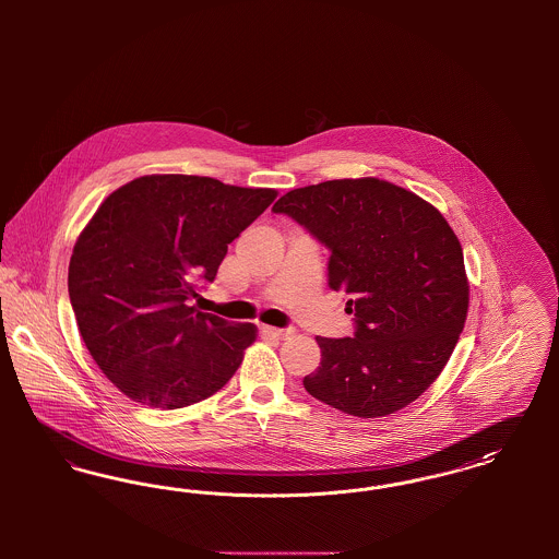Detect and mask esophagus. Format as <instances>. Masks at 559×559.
<instances>
[{"instance_id": "esophagus-1", "label": "esophagus", "mask_w": 559, "mask_h": 559, "mask_svg": "<svg viewBox=\"0 0 559 559\" xmlns=\"http://www.w3.org/2000/svg\"><path fill=\"white\" fill-rule=\"evenodd\" d=\"M260 331H262V335L274 337V340H287L289 335H293L292 329H274V326H267V324H262Z\"/></svg>"}]
</instances>
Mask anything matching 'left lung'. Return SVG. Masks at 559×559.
<instances>
[{
    "label": "left lung",
    "instance_id": "obj_1",
    "mask_svg": "<svg viewBox=\"0 0 559 559\" xmlns=\"http://www.w3.org/2000/svg\"><path fill=\"white\" fill-rule=\"evenodd\" d=\"M331 249L329 287L347 293L354 337H317L310 396L360 419L419 399L465 326L469 281L454 230L426 199L379 178L293 188L274 207Z\"/></svg>",
    "mask_w": 559,
    "mask_h": 559
}]
</instances>
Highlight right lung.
<instances>
[{
  "mask_svg": "<svg viewBox=\"0 0 559 559\" xmlns=\"http://www.w3.org/2000/svg\"><path fill=\"white\" fill-rule=\"evenodd\" d=\"M205 176L151 174L117 188L81 230L69 297L83 344L112 385L151 408L222 390L258 340L251 322L188 306L228 245L276 199Z\"/></svg>",
  "mask_w": 559,
  "mask_h": 559,
  "instance_id": "right-lung-1",
  "label": "right lung"
}]
</instances>
